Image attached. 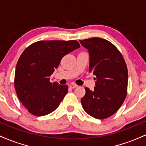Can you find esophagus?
Returning a JSON list of instances; mask_svg holds the SVG:
<instances>
[{"label":"esophagus","instance_id":"esophagus-1","mask_svg":"<svg viewBox=\"0 0 146 146\" xmlns=\"http://www.w3.org/2000/svg\"><path fill=\"white\" fill-rule=\"evenodd\" d=\"M69 87L71 88H77V87H78V86H77L76 84H70Z\"/></svg>","mask_w":146,"mask_h":146}]
</instances>
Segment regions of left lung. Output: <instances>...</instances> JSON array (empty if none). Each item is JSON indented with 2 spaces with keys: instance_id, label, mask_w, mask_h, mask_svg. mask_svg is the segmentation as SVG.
<instances>
[{
  "instance_id": "8db88e82",
  "label": "left lung",
  "mask_w": 146,
  "mask_h": 146,
  "mask_svg": "<svg viewBox=\"0 0 146 146\" xmlns=\"http://www.w3.org/2000/svg\"><path fill=\"white\" fill-rule=\"evenodd\" d=\"M80 42L89 53V72L96 76L94 90L85 88L82 106L94 118H108L118 110L126 97V64L116 46L106 40L92 38Z\"/></svg>"
}]
</instances>
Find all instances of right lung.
Returning <instances> with one entry per match:
<instances>
[{"label":"right lung","mask_w":146,"mask_h":146,"mask_svg":"<svg viewBox=\"0 0 146 146\" xmlns=\"http://www.w3.org/2000/svg\"><path fill=\"white\" fill-rule=\"evenodd\" d=\"M80 47L77 40H48L36 42L25 48L16 64L14 86L29 113L44 116L59 106L68 86L50 82V76L64 56Z\"/></svg>","instance_id":"add662e5"}]
</instances>
